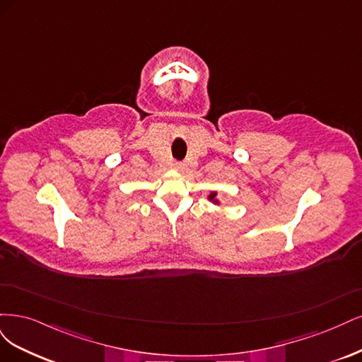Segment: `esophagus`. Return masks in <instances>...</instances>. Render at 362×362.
<instances>
[{"label":"esophagus","mask_w":362,"mask_h":362,"mask_svg":"<svg viewBox=\"0 0 362 362\" xmlns=\"http://www.w3.org/2000/svg\"><path fill=\"white\" fill-rule=\"evenodd\" d=\"M183 168H185V164H182V162H173V170L182 171Z\"/></svg>","instance_id":"obj_1"}]
</instances>
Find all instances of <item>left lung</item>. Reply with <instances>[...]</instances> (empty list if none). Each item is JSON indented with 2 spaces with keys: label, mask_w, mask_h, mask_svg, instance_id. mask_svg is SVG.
<instances>
[{
  "label": "left lung",
  "mask_w": 362,
  "mask_h": 362,
  "mask_svg": "<svg viewBox=\"0 0 362 362\" xmlns=\"http://www.w3.org/2000/svg\"><path fill=\"white\" fill-rule=\"evenodd\" d=\"M209 202H212V203H215V204H218L219 202L216 200V192H211V194H209Z\"/></svg>",
  "instance_id": "left-lung-1"
}]
</instances>
